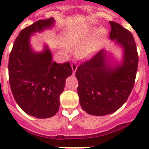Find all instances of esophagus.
Instances as JSON below:
<instances>
[{
    "mask_svg": "<svg viewBox=\"0 0 149 149\" xmlns=\"http://www.w3.org/2000/svg\"><path fill=\"white\" fill-rule=\"evenodd\" d=\"M71 68H72V70H73V74L74 75L76 73V70H77V65H76V62L73 61L71 63Z\"/></svg>",
    "mask_w": 149,
    "mask_h": 149,
    "instance_id": "esophagus-1",
    "label": "esophagus"
}]
</instances>
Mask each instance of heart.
<instances>
[{"label": "heart", "instance_id": "b5f03b06", "mask_svg": "<svg viewBox=\"0 0 149 149\" xmlns=\"http://www.w3.org/2000/svg\"><path fill=\"white\" fill-rule=\"evenodd\" d=\"M92 33V30L71 31L65 37L63 44L68 47L79 45L76 50V56L81 59L88 58L99 50L107 37V31L104 29L98 30L89 38Z\"/></svg>", "mask_w": 149, "mask_h": 149}]
</instances>
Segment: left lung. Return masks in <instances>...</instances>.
I'll list each match as a JSON object with an SVG mask.
<instances>
[{"label":"left lung","mask_w":149,"mask_h":149,"mask_svg":"<svg viewBox=\"0 0 149 149\" xmlns=\"http://www.w3.org/2000/svg\"><path fill=\"white\" fill-rule=\"evenodd\" d=\"M109 38L123 49V62L111 67L107 51L101 50L78 67L76 76L79 103L92 115L113 113L123 106L131 93L138 66V54L132 33L119 23L109 21Z\"/></svg>","instance_id":"left-lung-1"}]
</instances>
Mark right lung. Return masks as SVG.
<instances>
[{"instance_id": "right-lung-1", "label": "right lung", "mask_w": 149, "mask_h": 149, "mask_svg": "<svg viewBox=\"0 0 149 149\" xmlns=\"http://www.w3.org/2000/svg\"><path fill=\"white\" fill-rule=\"evenodd\" d=\"M54 18L40 20L20 31L9 55V78L15 100L28 115L48 118L58 112L65 80L72 75L70 62L52 61L48 47L36 53L29 43L31 35L54 26Z\"/></svg>"}]
</instances>
